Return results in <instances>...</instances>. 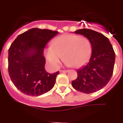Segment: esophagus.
<instances>
[{"mask_svg": "<svg viewBox=\"0 0 123 123\" xmlns=\"http://www.w3.org/2000/svg\"><path fill=\"white\" fill-rule=\"evenodd\" d=\"M60 73H67V72H68V70H60Z\"/></svg>", "mask_w": 123, "mask_h": 123, "instance_id": "34e87169", "label": "esophagus"}]
</instances>
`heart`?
<instances>
[{
	"instance_id": "obj_1",
	"label": "heart",
	"mask_w": 123,
	"mask_h": 123,
	"mask_svg": "<svg viewBox=\"0 0 123 123\" xmlns=\"http://www.w3.org/2000/svg\"><path fill=\"white\" fill-rule=\"evenodd\" d=\"M92 54L91 42L84 36L67 34L56 37L45 50V57L53 68H57L63 55L68 66L79 68L87 63Z\"/></svg>"
}]
</instances>
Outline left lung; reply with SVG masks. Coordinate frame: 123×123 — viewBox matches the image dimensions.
Masks as SVG:
<instances>
[{
    "instance_id": "obj_1",
    "label": "left lung",
    "mask_w": 123,
    "mask_h": 123,
    "mask_svg": "<svg viewBox=\"0 0 123 123\" xmlns=\"http://www.w3.org/2000/svg\"><path fill=\"white\" fill-rule=\"evenodd\" d=\"M85 36L91 42L92 54L89 62L78 69V78L72 81L74 89L85 94L102 89L112 76L115 53L109 39L104 34L89 29L74 32Z\"/></svg>"
}]
</instances>
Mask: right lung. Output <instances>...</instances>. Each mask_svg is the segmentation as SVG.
Segmentation results:
<instances>
[{
	"label": "right lung",
	"mask_w": 123,
	"mask_h": 123,
	"mask_svg": "<svg viewBox=\"0 0 123 123\" xmlns=\"http://www.w3.org/2000/svg\"><path fill=\"white\" fill-rule=\"evenodd\" d=\"M58 31L32 28L18 36L8 50V73L15 87L23 94L39 96L54 87L59 71L45 69L44 49Z\"/></svg>",
	"instance_id": "1"
}]
</instances>
